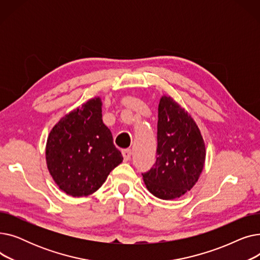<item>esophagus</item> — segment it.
I'll list each match as a JSON object with an SVG mask.
<instances>
[{"label":"esophagus","instance_id":"esophagus-1","mask_svg":"<svg viewBox=\"0 0 260 260\" xmlns=\"http://www.w3.org/2000/svg\"><path fill=\"white\" fill-rule=\"evenodd\" d=\"M122 156H123V159H124V161H128L131 159V156H132V149L131 148L123 149Z\"/></svg>","mask_w":260,"mask_h":260}]
</instances>
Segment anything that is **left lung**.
Listing matches in <instances>:
<instances>
[{
	"label": "left lung",
	"mask_w": 260,
	"mask_h": 260,
	"mask_svg": "<svg viewBox=\"0 0 260 260\" xmlns=\"http://www.w3.org/2000/svg\"><path fill=\"white\" fill-rule=\"evenodd\" d=\"M157 159L142 174L154 196L172 200L198 181L206 161V145L194 119L178 103L162 95L158 106Z\"/></svg>",
	"instance_id": "obj_1"
}]
</instances>
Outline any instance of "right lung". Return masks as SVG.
Listing matches in <instances>:
<instances>
[{
	"instance_id": "1",
	"label": "right lung",
	"mask_w": 260,
	"mask_h": 260,
	"mask_svg": "<svg viewBox=\"0 0 260 260\" xmlns=\"http://www.w3.org/2000/svg\"><path fill=\"white\" fill-rule=\"evenodd\" d=\"M122 160L102 121L99 97L61 118L47 138L48 171L63 192L73 197L94 193Z\"/></svg>"
}]
</instances>
